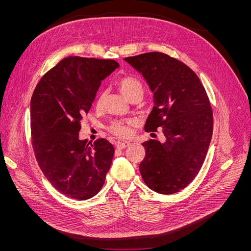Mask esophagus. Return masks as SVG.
Listing matches in <instances>:
<instances>
[{"mask_svg":"<svg viewBox=\"0 0 251 251\" xmlns=\"http://www.w3.org/2000/svg\"><path fill=\"white\" fill-rule=\"evenodd\" d=\"M130 146H131V142H128V141H117L116 142L117 149H126Z\"/></svg>","mask_w":251,"mask_h":251,"instance_id":"esophagus-1","label":"esophagus"}]
</instances>
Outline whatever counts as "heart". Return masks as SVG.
<instances>
[{
    "instance_id": "b5f03b06",
    "label": "heart",
    "mask_w": 251,
    "mask_h": 251,
    "mask_svg": "<svg viewBox=\"0 0 251 251\" xmlns=\"http://www.w3.org/2000/svg\"><path fill=\"white\" fill-rule=\"evenodd\" d=\"M118 87L120 92L124 94L126 100H130L132 97L136 95L142 96L143 94V87L141 82L133 77H123L118 81ZM104 98V93L101 92L100 97L97 100V105L102 103ZM133 125V121H114L110 126V132L114 135L118 136L121 138H126L131 135V126Z\"/></svg>"
}]
</instances>
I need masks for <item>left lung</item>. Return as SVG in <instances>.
Segmentation results:
<instances>
[{
  "mask_svg": "<svg viewBox=\"0 0 251 251\" xmlns=\"http://www.w3.org/2000/svg\"><path fill=\"white\" fill-rule=\"evenodd\" d=\"M125 60L154 94L144 130L163 127L165 136L164 142L142 143L146 156L139 165L141 177L156 193H178L198 175L210 144L212 111L206 91L191 68L164 53H143Z\"/></svg>",
  "mask_w": 251,
  "mask_h": 251,
  "instance_id": "8db88e82",
  "label": "left lung"
}]
</instances>
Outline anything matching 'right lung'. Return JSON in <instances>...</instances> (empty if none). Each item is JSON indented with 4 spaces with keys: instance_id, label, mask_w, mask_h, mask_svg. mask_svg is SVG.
<instances>
[{
    "instance_id": "add662e5",
    "label": "right lung",
    "mask_w": 251,
    "mask_h": 251,
    "mask_svg": "<svg viewBox=\"0 0 251 251\" xmlns=\"http://www.w3.org/2000/svg\"><path fill=\"white\" fill-rule=\"evenodd\" d=\"M119 67L113 59L69 56L44 75L30 102L35 158L51 185L76 200L100 191L114 156L103 138L79 139L80 121L101 80Z\"/></svg>"
}]
</instances>
